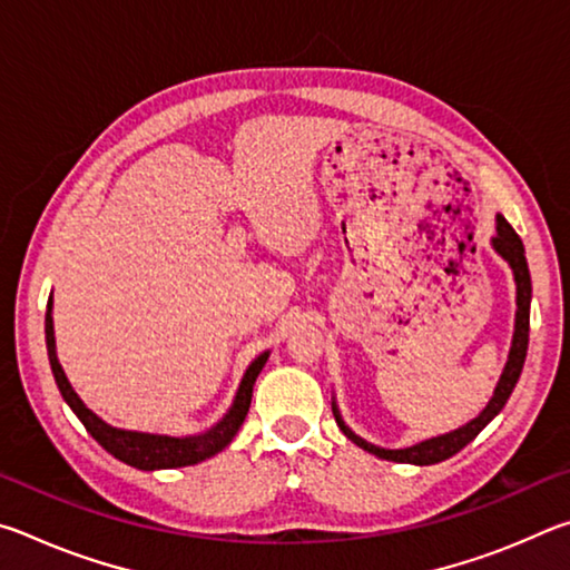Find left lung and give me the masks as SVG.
<instances>
[{"instance_id":"left-lung-1","label":"left lung","mask_w":570,"mask_h":570,"mask_svg":"<svg viewBox=\"0 0 570 570\" xmlns=\"http://www.w3.org/2000/svg\"><path fill=\"white\" fill-rule=\"evenodd\" d=\"M490 246H493L495 254L503 258V262L510 266L513 272V282H515V330H513V342H510V352H508V362L503 366V374L493 390V397L482 407L478 417H472L470 422L462 424L458 430H450L445 435L422 440L417 445L410 448H400V450H390V448H380L366 442L364 438L356 435V432L344 422L340 404H336V397H332V412L334 420L340 424V430L350 438L356 448H362L372 455H377L382 460H392V462H407V465H435V462L448 460L452 455L468 445V442L475 440L482 428L488 422H493L500 410L505 407V402L510 394H513L520 372H523V362L528 354V330H530V296H533V286H530V272H528V262H525V248L523 240L513 230V226L508 224L503 216H495V236L490 238Z\"/></svg>"}]
</instances>
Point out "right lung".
<instances>
[{
    "label": "right lung",
    "instance_id": "add662e5",
    "mask_svg": "<svg viewBox=\"0 0 570 570\" xmlns=\"http://www.w3.org/2000/svg\"><path fill=\"white\" fill-rule=\"evenodd\" d=\"M45 336H47V356H50V366L55 374L57 387H60L65 402L70 404V410L77 414V420L85 424V430L100 442V445L110 452L112 458L138 470H173V468H188L198 465L208 458L218 455L220 450L230 445V440L236 438V432L244 424L250 397H254V384L256 377L262 374L264 364L268 362V354L262 352L254 362L246 366L244 377L236 390V397L230 402L228 412L220 417L214 428L198 435L186 438H170V435H153V432H138V430H120L98 417L88 404L80 400V394L72 390L70 380L62 370L60 360H57V344H55V322H52V296L47 302V316H45Z\"/></svg>",
    "mask_w": 570,
    "mask_h": 570
}]
</instances>
